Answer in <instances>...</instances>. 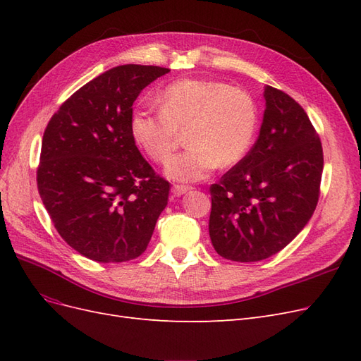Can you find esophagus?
I'll return each mask as SVG.
<instances>
[{"label":"esophagus","mask_w":361,"mask_h":361,"mask_svg":"<svg viewBox=\"0 0 361 361\" xmlns=\"http://www.w3.org/2000/svg\"><path fill=\"white\" fill-rule=\"evenodd\" d=\"M191 190L192 188L188 187V185H173V188H171L174 195H183V194H187Z\"/></svg>","instance_id":"obj_1"}]
</instances>
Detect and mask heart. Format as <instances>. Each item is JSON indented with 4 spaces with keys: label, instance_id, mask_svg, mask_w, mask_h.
<instances>
[{
    "label": "heart",
    "instance_id": "b5f03b06",
    "mask_svg": "<svg viewBox=\"0 0 361 361\" xmlns=\"http://www.w3.org/2000/svg\"><path fill=\"white\" fill-rule=\"evenodd\" d=\"M159 111L137 108L129 130L135 143L158 164L178 150L182 135L190 146L166 169L171 179H204L218 164L232 167L243 161L257 130V106L245 90L221 81L183 78L158 94Z\"/></svg>",
    "mask_w": 361,
    "mask_h": 361
}]
</instances>
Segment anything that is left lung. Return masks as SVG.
<instances>
[{
  "mask_svg": "<svg viewBox=\"0 0 361 361\" xmlns=\"http://www.w3.org/2000/svg\"><path fill=\"white\" fill-rule=\"evenodd\" d=\"M264 97L255 146L209 188L212 245L235 262L279 253L309 223L319 199L324 154L307 113L271 85Z\"/></svg>",
  "mask_w": 361,
  "mask_h": 361,
  "instance_id": "left-lung-1",
  "label": "left lung"
}]
</instances>
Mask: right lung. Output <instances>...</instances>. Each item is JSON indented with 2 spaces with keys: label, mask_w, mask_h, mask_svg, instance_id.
<instances>
[{
  "label": "right lung",
  "mask_w": 361,
  "mask_h": 361,
  "mask_svg": "<svg viewBox=\"0 0 361 361\" xmlns=\"http://www.w3.org/2000/svg\"><path fill=\"white\" fill-rule=\"evenodd\" d=\"M159 66L123 64L76 90L43 133L37 188L60 236L102 264L145 253L170 183L130 135L133 104Z\"/></svg>",
  "instance_id": "1"
}]
</instances>
